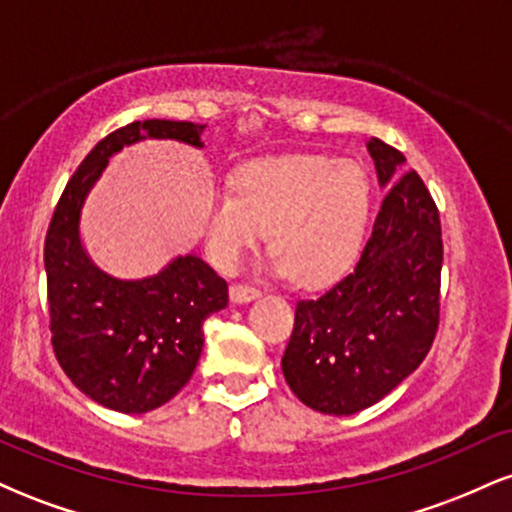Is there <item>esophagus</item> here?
<instances>
[{
    "instance_id": "1",
    "label": "esophagus",
    "mask_w": 512,
    "mask_h": 512,
    "mask_svg": "<svg viewBox=\"0 0 512 512\" xmlns=\"http://www.w3.org/2000/svg\"><path fill=\"white\" fill-rule=\"evenodd\" d=\"M255 298H260V291L252 289V286H243V284H236L231 286V303H250L255 301Z\"/></svg>"
}]
</instances>
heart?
I'll use <instances>...</instances> for the list:
<instances>
[{
  "label": "heart",
  "mask_w": 512,
  "mask_h": 512,
  "mask_svg": "<svg viewBox=\"0 0 512 512\" xmlns=\"http://www.w3.org/2000/svg\"><path fill=\"white\" fill-rule=\"evenodd\" d=\"M370 221V182L354 161L284 156L248 163L231 192L207 209V250L216 267L236 272L272 238V269L303 289H325L354 269Z\"/></svg>",
  "instance_id": "1"
}]
</instances>
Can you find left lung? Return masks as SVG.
Listing matches in <instances>:
<instances>
[{
  "instance_id": "1",
  "label": "left lung",
  "mask_w": 512,
  "mask_h": 512,
  "mask_svg": "<svg viewBox=\"0 0 512 512\" xmlns=\"http://www.w3.org/2000/svg\"><path fill=\"white\" fill-rule=\"evenodd\" d=\"M366 149L387 195L354 272L298 301L284 378L305 407L349 416L373 407L421 366L438 330V209L407 158L370 137Z\"/></svg>"
}]
</instances>
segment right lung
Masks as SVG:
<instances>
[{"label": "right lung", "mask_w": 512, "mask_h": 512, "mask_svg": "<svg viewBox=\"0 0 512 512\" xmlns=\"http://www.w3.org/2000/svg\"><path fill=\"white\" fill-rule=\"evenodd\" d=\"M207 125L144 120L115 129L64 187L45 238L52 349L67 378L103 407L146 414L173 399L195 373L204 320L228 305V284L202 257L178 255L161 272L120 279L91 260L81 211L110 158L144 139L204 149Z\"/></svg>", "instance_id": "add662e5"}]
</instances>
